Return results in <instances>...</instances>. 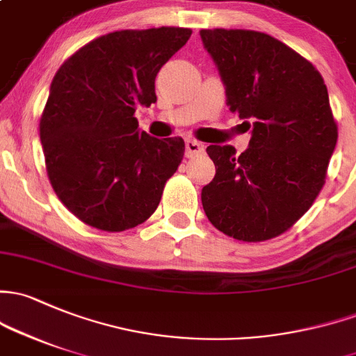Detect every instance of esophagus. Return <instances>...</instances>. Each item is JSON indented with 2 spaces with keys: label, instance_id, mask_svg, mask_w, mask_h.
<instances>
[{
  "label": "esophagus",
  "instance_id": "obj_1",
  "mask_svg": "<svg viewBox=\"0 0 356 356\" xmlns=\"http://www.w3.org/2000/svg\"><path fill=\"white\" fill-rule=\"evenodd\" d=\"M203 152H204L203 143H200V141L196 140H186V155H188L189 159L201 155Z\"/></svg>",
  "mask_w": 356,
  "mask_h": 356
}]
</instances>
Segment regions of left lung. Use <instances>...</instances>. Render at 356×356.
<instances>
[{"mask_svg":"<svg viewBox=\"0 0 356 356\" xmlns=\"http://www.w3.org/2000/svg\"><path fill=\"white\" fill-rule=\"evenodd\" d=\"M227 106L250 129L249 148H207L216 174L201 191L208 220L244 242L288 230L326 179L338 128L321 73L275 37L254 30H201Z\"/></svg>","mask_w":356,"mask_h":356,"instance_id":"1","label":"left lung"}]
</instances>
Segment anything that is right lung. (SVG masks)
<instances>
[{
	"label": "right lung",
	"instance_id": "right-lung-1",
	"mask_svg": "<svg viewBox=\"0 0 356 356\" xmlns=\"http://www.w3.org/2000/svg\"><path fill=\"white\" fill-rule=\"evenodd\" d=\"M191 29L119 30L65 61L40 118L47 175L76 218L107 232L152 216L184 156L182 138H153L134 112L156 102L155 76Z\"/></svg>",
	"mask_w": 356,
	"mask_h": 356
}]
</instances>
